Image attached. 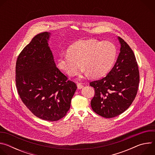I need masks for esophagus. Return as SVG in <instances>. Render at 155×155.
Instances as JSON below:
<instances>
[{"mask_svg": "<svg viewBox=\"0 0 155 155\" xmlns=\"http://www.w3.org/2000/svg\"><path fill=\"white\" fill-rule=\"evenodd\" d=\"M77 87L78 90H80L83 87V85L81 83H77Z\"/></svg>", "mask_w": 155, "mask_h": 155, "instance_id": "esophagus-1", "label": "esophagus"}]
</instances>
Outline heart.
I'll return each mask as SVG.
<instances>
[{"label":"heart","mask_w":155,"mask_h":155,"mask_svg":"<svg viewBox=\"0 0 155 155\" xmlns=\"http://www.w3.org/2000/svg\"><path fill=\"white\" fill-rule=\"evenodd\" d=\"M67 54L60 56L56 62L57 68L72 77L79 71L92 77L104 75L112 68L117 57V50L111 41H99L94 39L81 40L71 45L66 51Z\"/></svg>","instance_id":"heart-1"}]
</instances>
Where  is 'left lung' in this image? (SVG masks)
<instances>
[{
  "mask_svg": "<svg viewBox=\"0 0 155 155\" xmlns=\"http://www.w3.org/2000/svg\"><path fill=\"white\" fill-rule=\"evenodd\" d=\"M117 38L120 52L114 68L105 77L90 83L95 90L91 108L107 118L118 116L129 107L136 96L139 83L135 55L123 39Z\"/></svg>",
  "mask_w": 155,
  "mask_h": 155,
  "instance_id": "1",
  "label": "left lung"
}]
</instances>
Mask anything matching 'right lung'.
Instances as JSON below:
<instances>
[{
	"mask_svg": "<svg viewBox=\"0 0 155 155\" xmlns=\"http://www.w3.org/2000/svg\"><path fill=\"white\" fill-rule=\"evenodd\" d=\"M51 34H37L21 52L16 84L20 98L34 115L54 121L69 111L77 87L56 68L48 45Z\"/></svg>",
	"mask_w": 155,
	"mask_h": 155,
	"instance_id": "add662e5",
	"label": "right lung"
}]
</instances>
